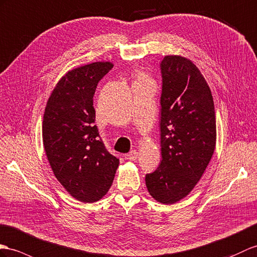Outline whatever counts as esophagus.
Listing matches in <instances>:
<instances>
[{
	"label": "esophagus",
	"instance_id": "34e87169",
	"mask_svg": "<svg viewBox=\"0 0 257 257\" xmlns=\"http://www.w3.org/2000/svg\"><path fill=\"white\" fill-rule=\"evenodd\" d=\"M137 156H139V153L136 152V150H132V152H130L127 155H126V158L128 160H136L137 159Z\"/></svg>",
	"mask_w": 257,
	"mask_h": 257
}]
</instances>
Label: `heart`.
<instances>
[{
    "instance_id": "heart-1",
    "label": "heart",
    "mask_w": 257,
    "mask_h": 257,
    "mask_svg": "<svg viewBox=\"0 0 257 257\" xmlns=\"http://www.w3.org/2000/svg\"><path fill=\"white\" fill-rule=\"evenodd\" d=\"M139 81H150V80L147 78L146 75H144L143 73H140L139 74Z\"/></svg>"
}]
</instances>
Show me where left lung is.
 Segmentation results:
<instances>
[{"instance_id": "8db88e82", "label": "left lung", "mask_w": 257, "mask_h": 257, "mask_svg": "<svg viewBox=\"0 0 257 257\" xmlns=\"http://www.w3.org/2000/svg\"><path fill=\"white\" fill-rule=\"evenodd\" d=\"M161 157L145 177L156 201L173 204L202 178L216 146V115L209 86L193 62L167 55L160 63Z\"/></svg>"}]
</instances>
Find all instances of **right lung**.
<instances>
[{"label":"right lung","mask_w":257,"mask_h":257,"mask_svg":"<svg viewBox=\"0 0 257 257\" xmlns=\"http://www.w3.org/2000/svg\"><path fill=\"white\" fill-rule=\"evenodd\" d=\"M112 67L110 62H96L66 73L53 89L43 115V146L54 176L84 203L105 195L118 167V159L99 135L93 108L97 85Z\"/></svg>","instance_id":"add662e5"}]
</instances>
